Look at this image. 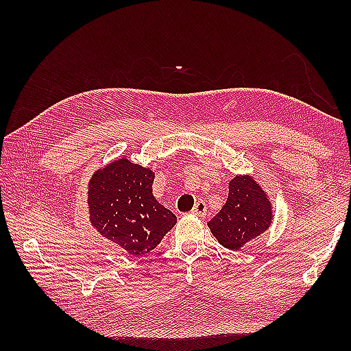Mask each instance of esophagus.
I'll list each match as a JSON object with an SVG mask.
<instances>
[{
  "label": "esophagus",
  "mask_w": 351,
  "mask_h": 351,
  "mask_svg": "<svg viewBox=\"0 0 351 351\" xmlns=\"http://www.w3.org/2000/svg\"><path fill=\"white\" fill-rule=\"evenodd\" d=\"M193 214L197 215V217H205L206 215V204L204 200H197V204L193 208Z\"/></svg>",
  "instance_id": "1"
}]
</instances>
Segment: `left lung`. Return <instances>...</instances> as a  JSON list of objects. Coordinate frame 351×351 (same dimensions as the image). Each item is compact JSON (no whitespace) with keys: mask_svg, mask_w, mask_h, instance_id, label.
Listing matches in <instances>:
<instances>
[{"mask_svg":"<svg viewBox=\"0 0 351 351\" xmlns=\"http://www.w3.org/2000/svg\"><path fill=\"white\" fill-rule=\"evenodd\" d=\"M273 206L263 187L250 175H237L229 182V195L208 228L223 247L240 250L270 228Z\"/></svg>","mask_w":351,"mask_h":351,"instance_id":"left-lung-1","label":"left lung"}]
</instances>
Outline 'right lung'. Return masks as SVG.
Masks as SVG:
<instances>
[{
	"label": "right lung",
	"mask_w": 351,
	"mask_h": 351,
	"mask_svg": "<svg viewBox=\"0 0 351 351\" xmlns=\"http://www.w3.org/2000/svg\"><path fill=\"white\" fill-rule=\"evenodd\" d=\"M154 178L151 169L123 156L96 170L88 181L92 226L128 255H146L176 225V215L154 196Z\"/></svg>",
	"instance_id": "add662e5"
}]
</instances>
